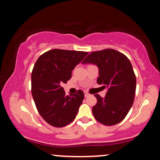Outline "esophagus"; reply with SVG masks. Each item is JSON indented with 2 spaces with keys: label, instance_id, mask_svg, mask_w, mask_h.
<instances>
[{
  "label": "esophagus",
  "instance_id": "34e87169",
  "mask_svg": "<svg viewBox=\"0 0 160 160\" xmlns=\"http://www.w3.org/2000/svg\"><path fill=\"white\" fill-rule=\"evenodd\" d=\"M84 95H85V97H88L89 95V94L87 92H84Z\"/></svg>",
  "mask_w": 160,
  "mask_h": 160
}]
</instances>
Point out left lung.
<instances>
[{
  "mask_svg": "<svg viewBox=\"0 0 160 160\" xmlns=\"http://www.w3.org/2000/svg\"><path fill=\"white\" fill-rule=\"evenodd\" d=\"M82 63L98 66L97 82L108 89L104 98L95 95V120L105 126L120 122L132 106L136 89V77L129 59L115 49H106L91 52Z\"/></svg>",
  "mask_w": 160,
  "mask_h": 160,
  "instance_id": "obj_1",
  "label": "left lung"
}]
</instances>
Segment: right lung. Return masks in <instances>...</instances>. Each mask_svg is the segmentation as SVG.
I'll return each mask as SVG.
<instances>
[{"instance_id":"obj_1","label":"right lung","mask_w":160,"mask_h":160,"mask_svg":"<svg viewBox=\"0 0 160 160\" xmlns=\"http://www.w3.org/2000/svg\"><path fill=\"white\" fill-rule=\"evenodd\" d=\"M87 52L54 49L42 54L32 73V93L38 112L47 123L64 127L73 122L84 98L82 90L65 95L62 85Z\"/></svg>"}]
</instances>
